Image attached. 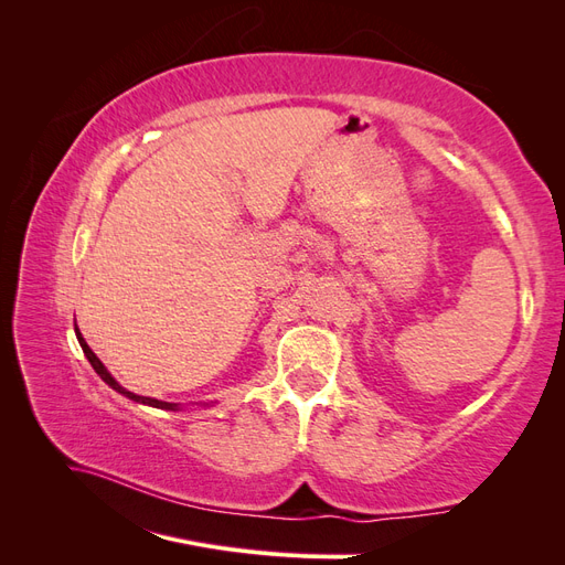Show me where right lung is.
Instances as JSON below:
<instances>
[{"label":"right lung","mask_w":565,"mask_h":565,"mask_svg":"<svg viewBox=\"0 0 565 565\" xmlns=\"http://www.w3.org/2000/svg\"><path fill=\"white\" fill-rule=\"evenodd\" d=\"M75 334H77V341H79V347H82V351H84V355H87V361L92 363V367L96 370V374L100 380H104L110 388H115L117 393H122L125 398H129V401H134V403H141V405H150V407H160V409H179V403H167V401H158V398H146V396H136V393H131V391H127L122 384H117V380L113 377V374L106 370V365L98 361V355L89 349V344L87 341H84V337H82V332L77 330V324H75Z\"/></svg>","instance_id":"obj_1"}]
</instances>
